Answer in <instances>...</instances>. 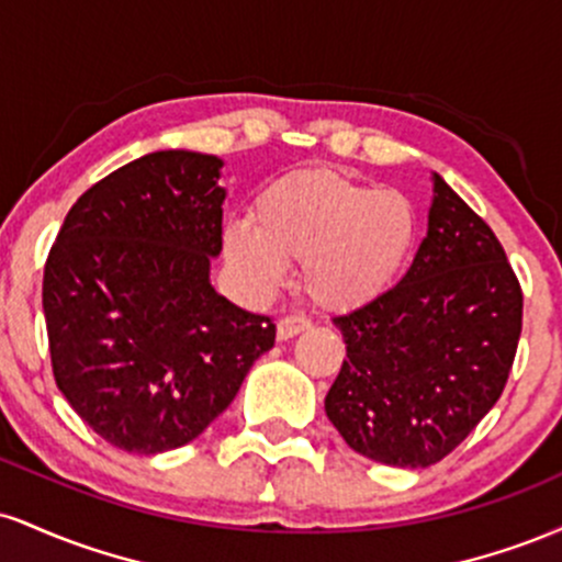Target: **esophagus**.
<instances>
[{"label": "esophagus", "mask_w": 562, "mask_h": 562, "mask_svg": "<svg viewBox=\"0 0 562 562\" xmlns=\"http://www.w3.org/2000/svg\"><path fill=\"white\" fill-rule=\"evenodd\" d=\"M308 327H312V319L301 317V314H288V317H282L280 322H277V338L288 340V338H293V335L308 330Z\"/></svg>", "instance_id": "34e87169"}]
</instances>
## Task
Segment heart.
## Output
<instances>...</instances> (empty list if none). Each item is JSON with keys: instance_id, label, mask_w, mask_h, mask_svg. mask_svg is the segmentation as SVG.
Returning <instances> with one entry per match:
<instances>
[{"instance_id": "obj_1", "label": "heart", "mask_w": 562, "mask_h": 562, "mask_svg": "<svg viewBox=\"0 0 562 562\" xmlns=\"http://www.w3.org/2000/svg\"><path fill=\"white\" fill-rule=\"evenodd\" d=\"M254 222L224 229V254L256 290L285 280L301 261V285L317 306L348 312L391 285L415 245V205L396 190L335 171H299L256 198Z\"/></svg>"}]
</instances>
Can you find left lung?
<instances>
[{"label":"left lung","instance_id":"left-lung-1","mask_svg":"<svg viewBox=\"0 0 562 562\" xmlns=\"http://www.w3.org/2000/svg\"><path fill=\"white\" fill-rule=\"evenodd\" d=\"M333 322L346 359L325 398L330 423L370 460L428 468L505 391L524 290L492 227L434 173L428 235L412 267Z\"/></svg>","mask_w":562,"mask_h":562}]
</instances>
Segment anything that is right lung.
<instances>
[{
    "mask_svg": "<svg viewBox=\"0 0 562 562\" xmlns=\"http://www.w3.org/2000/svg\"><path fill=\"white\" fill-rule=\"evenodd\" d=\"M222 160L142 156L89 187L44 263L57 389L97 436L134 454L198 438L274 346V322L218 295Z\"/></svg>",
    "mask_w": 562,
    "mask_h": 562,
    "instance_id": "right-lung-1",
    "label": "right lung"
}]
</instances>
